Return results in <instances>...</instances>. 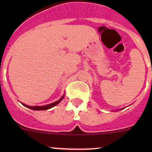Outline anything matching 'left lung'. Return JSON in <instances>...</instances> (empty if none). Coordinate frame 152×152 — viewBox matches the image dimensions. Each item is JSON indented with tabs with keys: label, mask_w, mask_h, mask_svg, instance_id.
I'll list each match as a JSON object with an SVG mask.
<instances>
[{
	"label": "left lung",
	"mask_w": 152,
	"mask_h": 152,
	"mask_svg": "<svg viewBox=\"0 0 152 152\" xmlns=\"http://www.w3.org/2000/svg\"><path fill=\"white\" fill-rule=\"evenodd\" d=\"M122 109H123V108H122ZM122 109H121V110H122Z\"/></svg>",
	"instance_id": "8db88e82"
}]
</instances>
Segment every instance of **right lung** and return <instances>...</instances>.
<instances>
[{
	"label": "right lung",
	"mask_w": 152,
	"mask_h": 152,
	"mask_svg": "<svg viewBox=\"0 0 152 152\" xmlns=\"http://www.w3.org/2000/svg\"><path fill=\"white\" fill-rule=\"evenodd\" d=\"M64 96V94L60 98L59 100H57V101L54 102V103H50V104H48V105H45V106H34V107H31V106L26 105V104H25V103H22V104L24 106V107H27V108L29 109H31V110H49V109H51L52 108V107H54L55 106L58 105V103L63 100Z\"/></svg>",
	"instance_id": "obj_1"
}]
</instances>
